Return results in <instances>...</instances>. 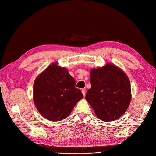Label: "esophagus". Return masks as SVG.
Wrapping results in <instances>:
<instances>
[{
  "label": "esophagus",
  "mask_w": 156,
  "mask_h": 156,
  "mask_svg": "<svg viewBox=\"0 0 156 156\" xmlns=\"http://www.w3.org/2000/svg\"><path fill=\"white\" fill-rule=\"evenodd\" d=\"M81 92H82V93H83V96H85V95H86V90H85V89H82Z\"/></svg>",
  "instance_id": "34e87169"
}]
</instances>
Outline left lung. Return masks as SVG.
Returning a JSON list of instances; mask_svg holds the SVG:
<instances>
[{
    "label": "left lung",
    "instance_id": "obj_1",
    "mask_svg": "<svg viewBox=\"0 0 156 156\" xmlns=\"http://www.w3.org/2000/svg\"><path fill=\"white\" fill-rule=\"evenodd\" d=\"M91 88L85 98L96 116L103 121L119 119L126 112L131 99L129 78L112 64L90 71Z\"/></svg>",
    "mask_w": 156,
    "mask_h": 156
}]
</instances>
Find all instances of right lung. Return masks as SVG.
<instances>
[{"mask_svg":"<svg viewBox=\"0 0 156 156\" xmlns=\"http://www.w3.org/2000/svg\"><path fill=\"white\" fill-rule=\"evenodd\" d=\"M83 98L75 81L66 68L53 63L35 79L33 100L40 114L51 121H60L70 115Z\"/></svg>","mask_w":156,"mask_h":156,"instance_id":"1","label":"right lung"}]
</instances>
